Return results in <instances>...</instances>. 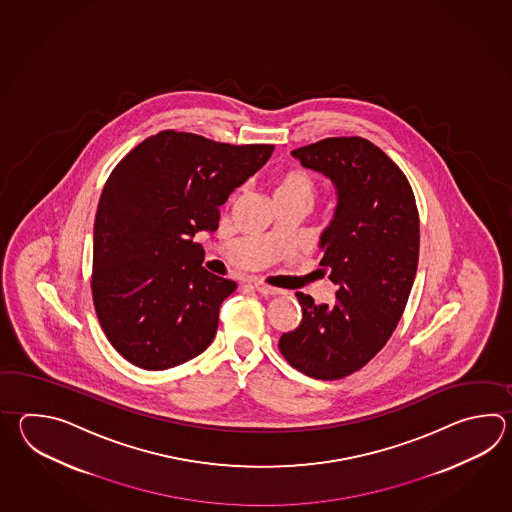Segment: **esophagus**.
<instances>
[{
	"label": "esophagus",
	"mask_w": 512,
	"mask_h": 512,
	"mask_svg": "<svg viewBox=\"0 0 512 512\" xmlns=\"http://www.w3.org/2000/svg\"><path fill=\"white\" fill-rule=\"evenodd\" d=\"M254 287H256V291L261 294H269V296H276V294H283L282 289H276V287H271V285H267L265 282H254Z\"/></svg>",
	"instance_id": "34e87169"
}]
</instances>
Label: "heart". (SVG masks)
<instances>
[{
    "label": "heart",
    "mask_w": 512,
    "mask_h": 512,
    "mask_svg": "<svg viewBox=\"0 0 512 512\" xmlns=\"http://www.w3.org/2000/svg\"><path fill=\"white\" fill-rule=\"evenodd\" d=\"M316 194V181L313 175L305 170H291L287 174H283L276 188H274V196H302L309 197L313 201Z\"/></svg>",
    "instance_id": "b5f03b06"
}]
</instances>
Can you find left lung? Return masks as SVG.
<instances>
[{"label": "left lung", "instance_id": "8db88e82", "mask_svg": "<svg viewBox=\"0 0 512 512\" xmlns=\"http://www.w3.org/2000/svg\"><path fill=\"white\" fill-rule=\"evenodd\" d=\"M293 157L337 188L335 218L320 238L337 300L315 304L296 293L302 322L278 348L296 370L335 381L366 366L403 316L419 261V212L401 168L362 137L324 139Z\"/></svg>", "mask_w": 512, "mask_h": 512}]
</instances>
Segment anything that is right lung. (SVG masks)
<instances>
[{
  "label": "right lung",
  "instance_id": "add662e5",
  "mask_svg": "<svg viewBox=\"0 0 512 512\" xmlns=\"http://www.w3.org/2000/svg\"><path fill=\"white\" fill-rule=\"evenodd\" d=\"M272 150L166 130L113 168L95 216L91 291L106 337L131 364L168 370L216 337L236 282L208 272L192 238L218 229L219 207Z\"/></svg>",
  "mask_w": 512,
  "mask_h": 512
}]
</instances>
